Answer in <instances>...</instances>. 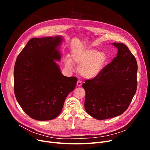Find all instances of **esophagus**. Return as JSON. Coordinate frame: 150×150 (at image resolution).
<instances>
[{"instance_id":"1","label":"esophagus","mask_w":150,"mask_h":150,"mask_svg":"<svg viewBox=\"0 0 150 150\" xmlns=\"http://www.w3.org/2000/svg\"><path fill=\"white\" fill-rule=\"evenodd\" d=\"M82 85V82L80 81V80H78L77 81V83H76V86H78V87H80V86H81Z\"/></svg>"}]
</instances>
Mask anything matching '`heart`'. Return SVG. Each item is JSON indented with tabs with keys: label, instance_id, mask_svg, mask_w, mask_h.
Segmentation results:
<instances>
[{
	"label": "heart",
	"instance_id": "heart-1",
	"mask_svg": "<svg viewBox=\"0 0 150 150\" xmlns=\"http://www.w3.org/2000/svg\"><path fill=\"white\" fill-rule=\"evenodd\" d=\"M72 60L80 64L78 71L81 76L92 79L98 76L103 70L108 57L104 52L86 49L74 51L72 54ZM65 64L69 69L72 67V61L68 57L65 58Z\"/></svg>",
	"mask_w": 150,
	"mask_h": 150
}]
</instances>
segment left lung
<instances>
[{"instance_id": "8db88e82", "label": "left lung", "mask_w": 150, "mask_h": 150, "mask_svg": "<svg viewBox=\"0 0 150 150\" xmlns=\"http://www.w3.org/2000/svg\"><path fill=\"white\" fill-rule=\"evenodd\" d=\"M117 56L93 79L85 81L86 111L97 120L119 116L129 106L137 90V61L127 45L114 42Z\"/></svg>"}]
</instances>
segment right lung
Returning <instances> with one entry per match:
<instances>
[{
  "instance_id": "add662e5",
  "label": "right lung",
  "mask_w": 150,
  "mask_h": 150,
  "mask_svg": "<svg viewBox=\"0 0 150 150\" xmlns=\"http://www.w3.org/2000/svg\"><path fill=\"white\" fill-rule=\"evenodd\" d=\"M62 37L31 39L17 57L14 89L22 109L40 121L54 119L66 98L75 89L77 78L63 75L54 60H61L58 47Z\"/></svg>"
}]
</instances>
